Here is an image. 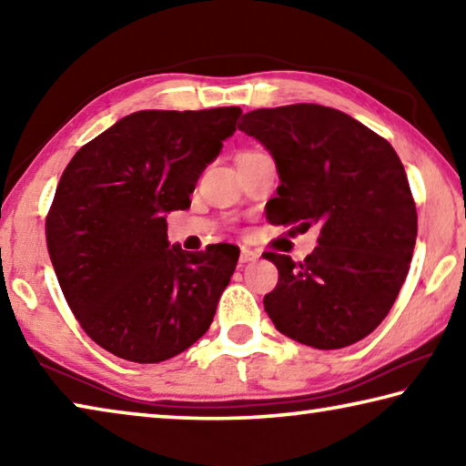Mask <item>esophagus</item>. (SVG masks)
<instances>
[{
  "mask_svg": "<svg viewBox=\"0 0 466 466\" xmlns=\"http://www.w3.org/2000/svg\"><path fill=\"white\" fill-rule=\"evenodd\" d=\"M257 258H258V252L257 250L240 248V263H250V261H257Z\"/></svg>",
  "mask_w": 466,
  "mask_h": 466,
  "instance_id": "esophagus-1",
  "label": "esophagus"
}]
</instances>
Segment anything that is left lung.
I'll use <instances>...</instances> for the list:
<instances>
[{
	"mask_svg": "<svg viewBox=\"0 0 466 466\" xmlns=\"http://www.w3.org/2000/svg\"><path fill=\"white\" fill-rule=\"evenodd\" d=\"M238 129L269 149L281 185L271 224L319 247L302 263L265 252L279 281L263 304L275 329L317 350H341L372 333L405 283L417 211L403 164L384 137L337 108L289 105L250 110Z\"/></svg>",
	"mask_w": 466,
	"mask_h": 466,
	"instance_id": "left-lung-1",
	"label": "left lung"
}]
</instances>
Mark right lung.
<instances>
[{
	"label": "right lung",
	"instance_id": "add662e5",
	"mask_svg": "<svg viewBox=\"0 0 466 466\" xmlns=\"http://www.w3.org/2000/svg\"><path fill=\"white\" fill-rule=\"evenodd\" d=\"M238 106L137 110L88 141L63 170L46 248L77 322L116 358L157 364L205 335L238 252L168 242L201 172L236 131Z\"/></svg>",
	"mask_w": 466,
	"mask_h": 466
}]
</instances>
